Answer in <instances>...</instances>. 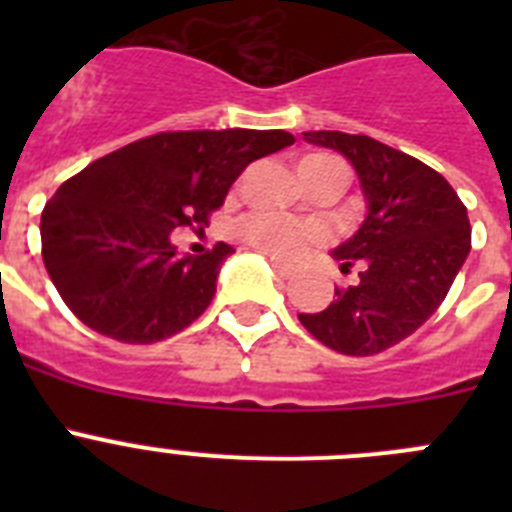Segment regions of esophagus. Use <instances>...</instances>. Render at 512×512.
<instances>
[{
    "label": "esophagus",
    "mask_w": 512,
    "mask_h": 512,
    "mask_svg": "<svg viewBox=\"0 0 512 512\" xmlns=\"http://www.w3.org/2000/svg\"><path fill=\"white\" fill-rule=\"evenodd\" d=\"M271 269H274V271H277V274H279V277H282V279H289V277H292V274H295V266H292V264H284V261H279V259H271Z\"/></svg>",
    "instance_id": "34e87169"
}]
</instances>
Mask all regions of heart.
<instances>
[{"label": "heart", "instance_id": "obj_1", "mask_svg": "<svg viewBox=\"0 0 512 512\" xmlns=\"http://www.w3.org/2000/svg\"><path fill=\"white\" fill-rule=\"evenodd\" d=\"M297 179L312 182V179H333L336 184H346L348 169L338 156L330 153H307L297 161ZM243 241L271 256H295L310 241L318 238V228L302 220H284V217L251 215L238 228Z\"/></svg>", "mask_w": 512, "mask_h": 512}]
</instances>
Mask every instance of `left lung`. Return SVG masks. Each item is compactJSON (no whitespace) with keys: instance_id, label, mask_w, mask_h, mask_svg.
<instances>
[{"instance_id":"1","label":"left lung","mask_w":512,"mask_h":512,"mask_svg":"<svg viewBox=\"0 0 512 512\" xmlns=\"http://www.w3.org/2000/svg\"><path fill=\"white\" fill-rule=\"evenodd\" d=\"M302 138L354 166L366 215L330 251L341 271L359 266V282L336 289L325 310L300 312V323L338 354H379L413 336L449 295L472 248L467 207L438 171L379 140L338 130Z\"/></svg>"}]
</instances>
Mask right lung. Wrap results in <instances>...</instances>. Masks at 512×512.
Here are the masks:
<instances>
[{"instance_id": "1", "label": "right lung", "mask_w": 512, "mask_h": 512, "mask_svg": "<svg viewBox=\"0 0 512 512\" xmlns=\"http://www.w3.org/2000/svg\"><path fill=\"white\" fill-rule=\"evenodd\" d=\"M284 130L158 133L99 158L58 187L40 217L48 277L76 318L122 343H156L200 318L233 246L179 256L171 233L207 225L256 158L292 146Z\"/></svg>"}]
</instances>
